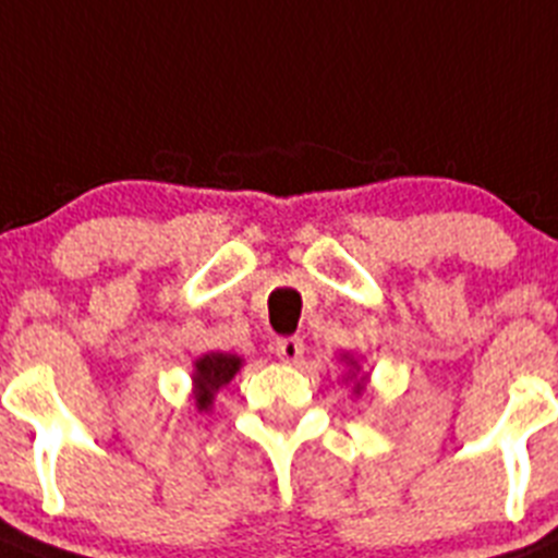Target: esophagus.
<instances>
[{"label": "esophagus", "mask_w": 558, "mask_h": 558, "mask_svg": "<svg viewBox=\"0 0 558 558\" xmlns=\"http://www.w3.org/2000/svg\"><path fill=\"white\" fill-rule=\"evenodd\" d=\"M275 353H278L280 362H298L303 356V342L298 337H280L275 339Z\"/></svg>", "instance_id": "esophagus-1"}]
</instances>
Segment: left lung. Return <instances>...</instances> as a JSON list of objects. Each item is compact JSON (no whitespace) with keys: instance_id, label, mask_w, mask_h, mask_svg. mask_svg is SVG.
I'll list each match as a JSON object with an SVG mask.
<instances>
[{"instance_id":"8db88e82","label":"left lung","mask_w":558,"mask_h":558,"mask_svg":"<svg viewBox=\"0 0 558 558\" xmlns=\"http://www.w3.org/2000/svg\"><path fill=\"white\" fill-rule=\"evenodd\" d=\"M345 360H348V356H345ZM348 365H351V367H356V371H360V365H356V360H348ZM353 390H356V393H360V390H362V385H356V387H353Z\"/></svg>"}]
</instances>
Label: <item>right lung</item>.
<instances>
[{"mask_svg": "<svg viewBox=\"0 0 558 558\" xmlns=\"http://www.w3.org/2000/svg\"><path fill=\"white\" fill-rule=\"evenodd\" d=\"M241 362L244 360L235 353H205L193 362V401L198 413H210L213 399L241 371Z\"/></svg>", "mask_w": 558, "mask_h": 558, "instance_id": "right-lung-1", "label": "right lung"}]
</instances>
